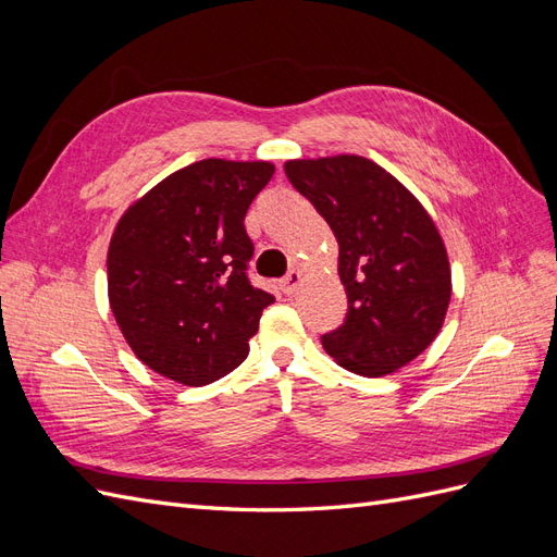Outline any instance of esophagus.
<instances>
[{"label": "esophagus", "mask_w": 557, "mask_h": 557, "mask_svg": "<svg viewBox=\"0 0 557 557\" xmlns=\"http://www.w3.org/2000/svg\"><path fill=\"white\" fill-rule=\"evenodd\" d=\"M299 285H301V274L295 272V269H293V272H288V276L281 281V288H283L285 295H295Z\"/></svg>", "instance_id": "34e87169"}]
</instances>
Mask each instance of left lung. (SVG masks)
Listing matches in <instances>:
<instances>
[{
	"instance_id": "obj_1",
	"label": "left lung",
	"mask_w": 557,
	"mask_h": 557,
	"mask_svg": "<svg viewBox=\"0 0 557 557\" xmlns=\"http://www.w3.org/2000/svg\"><path fill=\"white\" fill-rule=\"evenodd\" d=\"M285 174L339 242L348 313L323 334V348L352 374L397 372L436 339L448 311L450 262L436 223L362 156L288 160Z\"/></svg>"
}]
</instances>
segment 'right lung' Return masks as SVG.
<instances>
[{
	"label": "right lung",
	"mask_w": 557,
	"mask_h": 557,
	"mask_svg": "<svg viewBox=\"0 0 557 557\" xmlns=\"http://www.w3.org/2000/svg\"><path fill=\"white\" fill-rule=\"evenodd\" d=\"M274 172L264 160H199L121 215L107 256L109 305L153 372L209 385L246 360L274 297L246 276L252 242L244 218Z\"/></svg>",
	"instance_id": "add662e5"
}]
</instances>
